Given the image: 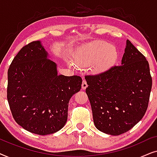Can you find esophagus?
I'll return each instance as SVG.
<instances>
[{
  "label": "esophagus",
  "mask_w": 157,
  "mask_h": 157,
  "mask_svg": "<svg viewBox=\"0 0 157 157\" xmlns=\"http://www.w3.org/2000/svg\"><path fill=\"white\" fill-rule=\"evenodd\" d=\"M81 87H82V89H86L87 87V83H86V81L85 80V79H83V81H82V85H81Z\"/></svg>",
  "instance_id": "obj_1"
}]
</instances>
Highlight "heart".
Masks as SVG:
<instances>
[{"label": "heart", "mask_w": 157, "mask_h": 157, "mask_svg": "<svg viewBox=\"0 0 157 157\" xmlns=\"http://www.w3.org/2000/svg\"><path fill=\"white\" fill-rule=\"evenodd\" d=\"M118 51L113 45L103 41L86 44L75 56V63L79 66L89 65L94 62V68L97 71L108 69L117 61Z\"/></svg>", "instance_id": "heart-1"}]
</instances>
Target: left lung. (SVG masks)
<instances>
[{
	"mask_svg": "<svg viewBox=\"0 0 157 157\" xmlns=\"http://www.w3.org/2000/svg\"><path fill=\"white\" fill-rule=\"evenodd\" d=\"M94 123L101 132L117 136L132 128L149 105L152 78L144 56L126 40L121 65L86 75Z\"/></svg>",
	"mask_w": 157,
	"mask_h": 157,
	"instance_id": "left-lung-1",
	"label": "left lung"
}]
</instances>
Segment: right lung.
<instances>
[{"label":"right lung","instance_id":"1","mask_svg":"<svg viewBox=\"0 0 157 157\" xmlns=\"http://www.w3.org/2000/svg\"><path fill=\"white\" fill-rule=\"evenodd\" d=\"M40 41L21 49L8 71L7 98L13 117L29 132L53 134L68 119V102L80 91L78 76L58 75L56 64L47 58Z\"/></svg>","mask_w":157,"mask_h":157}]
</instances>
